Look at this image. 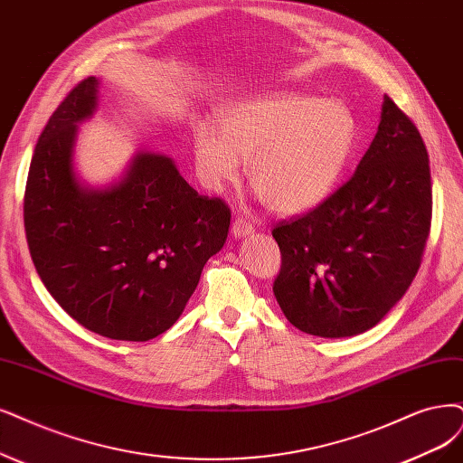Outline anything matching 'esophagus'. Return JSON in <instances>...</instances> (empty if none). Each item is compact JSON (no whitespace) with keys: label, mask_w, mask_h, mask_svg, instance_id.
Instances as JSON below:
<instances>
[{"label":"esophagus","mask_w":463,"mask_h":463,"mask_svg":"<svg viewBox=\"0 0 463 463\" xmlns=\"http://www.w3.org/2000/svg\"><path fill=\"white\" fill-rule=\"evenodd\" d=\"M231 232H232V236H234V238H244V236H250V234L253 232V227L250 225L248 221H244V219L238 217V219L232 222Z\"/></svg>","instance_id":"esophagus-1"}]
</instances>
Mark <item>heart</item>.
<instances>
[{"mask_svg": "<svg viewBox=\"0 0 463 463\" xmlns=\"http://www.w3.org/2000/svg\"><path fill=\"white\" fill-rule=\"evenodd\" d=\"M217 131L194 135V164L217 193L246 162L250 184L272 212L305 213L326 200L353 160L358 124L341 100L277 93L234 102L215 118Z\"/></svg>", "mask_w": 463, "mask_h": 463, "instance_id": "obj_1", "label": "heart"}]
</instances>
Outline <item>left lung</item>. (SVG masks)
<instances>
[{
  "mask_svg": "<svg viewBox=\"0 0 463 463\" xmlns=\"http://www.w3.org/2000/svg\"><path fill=\"white\" fill-rule=\"evenodd\" d=\"M431 227L430 158L416 126L387 95L378 133L353 177L272 231L282 267L272 292L305 334L351 337L406 294Z\"/></svg>",
  "mask_w": 463,
  "mask_h": 463,
  "instance_id": "8db88e82",
  "label": "left lung"
}]
</instances>
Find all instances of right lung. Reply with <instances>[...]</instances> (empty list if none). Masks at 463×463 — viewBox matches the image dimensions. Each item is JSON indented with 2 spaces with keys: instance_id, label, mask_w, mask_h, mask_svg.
<instances>
[{
  "instance_id": "right-lung-1",
  "label": "right lung",
  "mask_w": 463,
  "mask_h": 463,
  "mask_svg": "<svg viewBox=\"0 0 463 463\" xmlns=\"http://www.w3.org/2000/svg\"><path fill=\"white\" fill-rule=\"evenodd\" d=\"M100 81L78 83L49 118L28 171L24 229L53 299L102 337L148 341L169 330L227 241L231 212L200 196L175 162L139 150L116 181L76 171L78 128L99 109Z\"/></svg>"
}]
</instances>
